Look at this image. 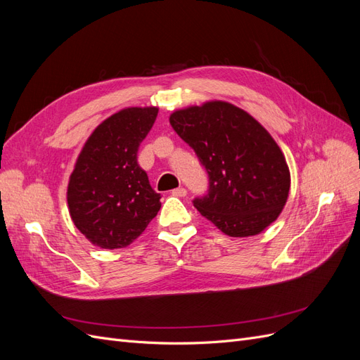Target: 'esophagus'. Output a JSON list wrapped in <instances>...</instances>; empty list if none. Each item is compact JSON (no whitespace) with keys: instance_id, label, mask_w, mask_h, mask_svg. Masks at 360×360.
I'll return each instance as SVG.
<instances>
[{"instance_id":"obj_1","label":"esophagus","mask_w":360,"mask_h":360,"mask_svg":"<svg viewBox=\"0 0 360 360\" xmlns=\"http://www.w3.org/2000/svg\"><path fill=\"white\" fill-rule=\"evenodd\" d=\"M171 193L174 195V197H186L188 191L184 189V188H177V189H174Z\"/></svg>"}]
</instances>
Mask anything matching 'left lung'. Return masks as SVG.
Returning <instances> with one entry per match:
<instances>
[{
	"label": "left lung",
	"instance_id": "1",
	"mask_svg": "<svg viewBox=\"0 0 360 360\" xmlns=\"http://www.w3.org/2000/svg\"><path fill=\"white\" fill-rule=\"evenodd\" d=\"M169 124L193 148L209 189L192 202L231 237L255 236L284 209L290 171L281 148L254 117L226 102L172 112Z\"/></svg>",
	"mask_w": 360,
	"mask_h": 360
}]
</instances>
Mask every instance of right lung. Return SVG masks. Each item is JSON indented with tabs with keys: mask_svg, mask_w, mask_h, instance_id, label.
Listing matches in <instances>:
<instances>
[{
	"mask_svg": "<svg viewBox=\"0 0 360 360\" xmlns=\"http://www.w3.org/2000/svg\"><path fill=\"white\" fill-rule=\"evenodd\" d=\"M158 108H126L94 129L76 160L68 188L72 221L102 249L126 248L158 214L160 193L138 165V148Z\"/></svg>",
	"mask_w": 360,
	"mask_h": 360,
	"instance_id": "add662e5",
	"label": "right lung"
}]
</instances>
